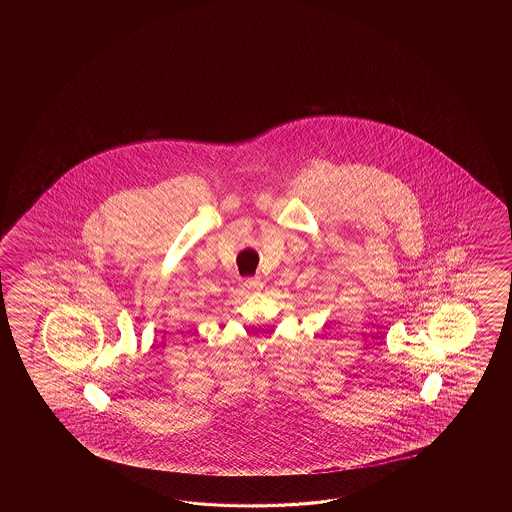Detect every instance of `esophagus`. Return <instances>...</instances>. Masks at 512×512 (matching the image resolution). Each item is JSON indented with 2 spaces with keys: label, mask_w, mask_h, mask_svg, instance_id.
Wrapping results in <instances>:
<instances>
[{
  "label": "esophagus",
  "mask_w": 512,
  "mask_h": 512,
  "mask_svg": "<svg viewBox=\"0 0 512 512\" xmlns=\"http://www.w3.org/2000/svg\"><path fill=\"white\" fill-rule=\"evenodd\" d=\"M245 287H247L249 291H260L261 287H263V282H261L258 276H256V278H247V280H245Z\"/></svg>",
  "instance_id": "34e87169"
}]
</instances>
